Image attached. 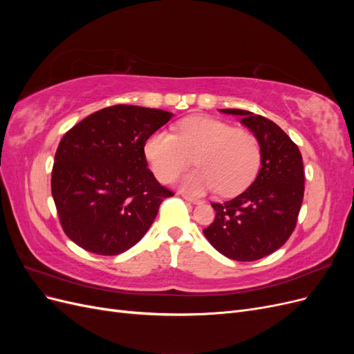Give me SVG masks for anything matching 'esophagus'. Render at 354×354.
I'll list each match as a JSON object with an SVG mask.
<instances>
[{"instance_id": "obj_1", "label": "esophagus", "mask_w": 354, "mask_h": 354, "mask_svg": "<svg viewBox=\"0 0 354 354\" xmlns=\"http://www.w3.org/2000/svg\"><path fill=\"white\" fill-rule=\"evenodd\" d=\"M183 198L187 201V202H192V203H201L202 201L198 199V198H194V196H187V195H183Z\"/></svg>"}]
</instances>
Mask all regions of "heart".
<instances>
[{
  "label": "heart",
  "instance_id": "b5f03b06",
  "mask_svg": "<svg viewBox=\"0 0 354 354\" xmlns=\"http://www.w3.org/2000/svg\"><path fill=\"white\" fill-rule=\"evenodd\" d=\"M194 154L198 169L181 178L180 187L192 195L218 189L221 195L232 196L255 178L261 147L250 130L202 115L180 121L177 134L158 131L145 145L147 162L162 183L173 181Z\"/></svg>",
  "mask_w": 354,
  "mask_h": 354
}]
</instances>
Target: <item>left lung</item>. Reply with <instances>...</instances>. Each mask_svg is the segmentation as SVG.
<instances>
[{
  "mask_svg": "<svg viewBox=\"0 0 354 354\" xmlns=\"http://www.w3.org/2000/svg\"><path fill=\"white\" fill-rule=\"evenodd\" d=\"M241 116L259 138L261 168L241 195L211 203L216 218L203 234L223 255L236 261H255L270 255L291 236L304 196L303 156L279 125L261 115L221 109Z\"/></svg>",
  "mask_w": 354,
  "mask_h": 354,
  "instance_id": "left-lung-1",
  "label": "left lung"
}]
</instances>
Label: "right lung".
I'll use <instances>...</instances> for the list:
<instances>
[{
    "mask_svg": "<svg viewBox=\"0 0 354 354\" xmlns=\"http://www.w3.org/2000/svg\"><path fill=\"white\" fill-rule=\"evenodd\" d=\"M173 113L116 104L63 136L51 194L68 238L85 251L116 255L140 241L160 202L174 194L147 168L145 145Z\"/></svg>",
    "mask_w": 354,
    "mask_h": 354,
    "instance_id": "1",
    "label": "right lung"
}]
</instances>
